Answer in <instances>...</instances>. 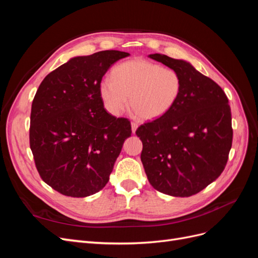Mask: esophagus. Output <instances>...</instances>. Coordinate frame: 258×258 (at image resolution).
I'll list each match as a JSON object with an SVG mask.
<instances>
[{"label": "esophagus", "mask_w": 258, "mask_h": 258, "mask_svg": "<svg viewBox=\"0 0 258 258\" xmlns=\"http://www.w3.org/2000/svg\"><path fill=\"white\" fill-rule=\"evenodd\" d=\"M137 128H138V123L135 122V121H132V122H131V130H132V132H134V134L136 132Z\"/></svg>", "instance_id": "34e87169"}]
</instances>
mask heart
Segmentation results:
<instances>
[{"label": "heart", "instance_id": "1", "mask_svg": "<svg viewBox=\"0 0 258 258\" xmlns=\"http://www.w3.org/2000/svg\"><path fill=\"white\" fill-rule=\"evenodd\" d=\"M106 111L119 116L128 105L142 120L166 115L182 91L181 76L174 70L162 68L144 59L122 62L114 68L112 80L104 79L99 87Z\"/></svg>", "mask_w": 258, "mask_h": 258}]
</instances>
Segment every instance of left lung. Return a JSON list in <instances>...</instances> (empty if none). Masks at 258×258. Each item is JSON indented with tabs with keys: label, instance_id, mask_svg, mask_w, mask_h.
Instances as JSON below:
<instances>
[{
	"label": "left lung",
	"instance_id": "8db88e82",
	"mask_svg": "<svg viewBox=\"0 0 258 258\" xmlns=\"http://www.w3.org/2000/svg\"><path fill=\"white\" fill-rule=\"evenodd\" d=\"M148 57L178 73L182 91L166 115L137 129L141 161L156 190L189 197L215 181L227 163L232 144L228 98L188 62L160 53Z\"/></svg>",
	"mask_w": 258,
	"mask_h": 258
}]
</instances>
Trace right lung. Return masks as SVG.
<instances>
[{"label": "right lung", "mask_w": 258, "mask_h": 258, "mask_svg": "<svg viewBox=\"0 0 258 258\" xmlns=\"http://www.w3.org/2000/svg\"><path fill=\"white\" fill-rule=\"evenodd\" d=\"M128 56L104 50L75 57L46 76L35 93L30 118L35 167L64 196L83 198L102 189L131 136L130 120L108 114L99 91L107 70Z\"/></svg>", "instance_id": "right-lung-1"}]
</instances>
